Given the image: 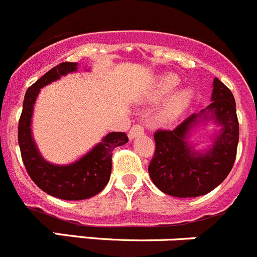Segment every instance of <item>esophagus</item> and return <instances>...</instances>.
Wrapping results in <instances>:
<instances>
[{
    "label": "esophagus",
    "instance_id": "1",
    "mask_svg": "<svg viewBox=\"0 0 257 257\" xmlns=\"http://www.w3.org/2000/svg\"><path fill=\"white\" fill-rule=\"evenodd\" d=\"M143 133H144V127L141 126L140 123H136V124H134V126L131 127V130L128 131V138L134 139V138H136V136L141 135Z\"/></svg>",
    "mask_w": 257,
    "mask_h": 257
}]
</instances>
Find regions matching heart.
Returning a JSON list of instances; mask_svg holds the SVG:
<instances>
[{"label":"heart","mask_w":257,"mask_h":257,"mask_svg":"<svg viewBox=\"0 0 257 257\" xmlns=\"http://www.w3.org/2000/svg\"><path fill=\"white\" fill-rule=\"evenodd\" d=\"M180 84V79L173 74H167L161 76L155 82L152 91L153 100H159L175 90ZM192 99V91L190 89H181L169 96L163 107L158 110L155 121L161 124H168L175 121L181 113L188 107Z\"/></svg>","instance_id":"b5f03b06"}]
</instances>
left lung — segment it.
Here are the masks:
<instances>
[{"label":"left lung","mask_w":257,"mask_h":257,"mask_svg":"<svg viewBox=\"0 0 257 257\" xmlns=\"http://www.w3.org/2000/svg\"><path fill=\"white\" fill-rule=\"evenodd\" d=\"M213 103L200 113H192L173 130H157L155 150L149 164L154 185L164 194L176 197H196L210 192L229 175L237 155L239 139L236 102L232 91L214 79ZM222 130L206 153H196L185 141L187 133L208 113Z\"/></svg>","instance_id":"8db88e82"}]
</instances>
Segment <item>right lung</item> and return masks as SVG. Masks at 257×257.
<instances>
[{"instance_id":"right-lung-1","label":"right lung","mask_w":257,"mask_h":257,"mask_svg":"<svg viewBox=\"0 0 257 257\" xmlns=\"http://www.w3.org/2000/svg\"><path fill=\"white\" fill-rule=\"evenodd\" d=\"M76 70V62H62L37 80L25 93L18 127L21 159L28 175L41 190L62 200H84L99 194L109 181L113 150L128 141L124 133L108 134L88 154L69 166H53L38 153L30 133L33 105L38 93L49 82Z\"/></svg>"}]
</instances>
